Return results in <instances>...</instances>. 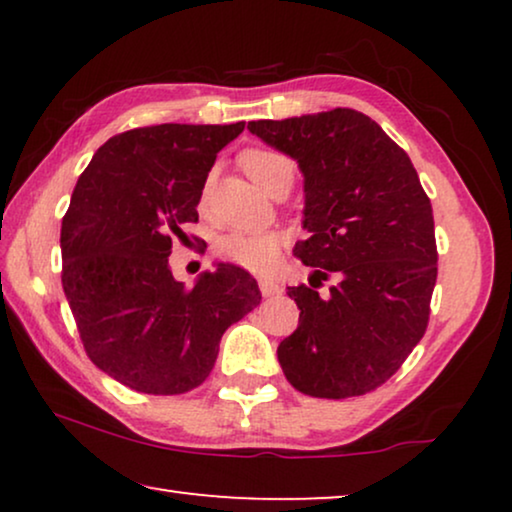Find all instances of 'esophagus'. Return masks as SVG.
Here are the masks:
<instances>
[{"instance_id": "1", "label": "esophagus", "mask_w": 512, "mask_h": 512, "mask_svg": "<svg viewBox=\"0 0 512 512\" xmlns=\"http://www.w3.org/2000/svg\"><path fill=\"white\" fill-rule=\"evenodd\" d=\"M258 289H261V293L265 298H270V296H277L279 291V284L277 282H272V279H258Z\"/></svg>"}]
</instances>
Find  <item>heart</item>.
Wrapping results in <instances>:
<instances>
[{
  "label": "heart",
  "instance_id": "b5f03b06",
  "mask_svg": "<svg viewBox=\"0 0 512 512\" xmlns=\"http://www.w3.org/2000/svg\"><path fill=\"white\" fill-rule=\"evenodd\" d=\"M242 167L258 186L265 188L279 174L289 172L293 177L291 160L277 151L249 149L242 153ZM282 247V235L275 230H230L216 244L226 261L251 272H268L275 268Z\"/></svg>",
  "mask_w": 512,
  "mask_h": 512
}]
</instances>
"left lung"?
Here are the masks:
<instances>
[{
    "mask_svg": "<svg viewBox=\"0 0 512 512\" xmlns=\"http://www.w3.org/2000/svg\"><path fill=\"white\" fill-rule=\"evenodd\" d=\"M251 135L303 172V228L293 249L314 270L289 286L298 328L277 347L286 380L314 398L363 396L422 340L438 275L431 200L408 153L354 109L251 121ZM328 276L336 284L318 296Z\"/></svg>",
    "mask_w": 512,
    "mask_h": 512,
    "instance_id": "left-lung-1",
    "label": "left lung"
}]
</instances>
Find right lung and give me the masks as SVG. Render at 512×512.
Instances as JSON below:
<instances>
[{
  "label": "right lung",
  "instance_id": "right-lung-1",
  "mask_svg": "<svg viewBox=\"0 0 512 512\" xmlns=\"http://www.w3.org/2000/svg\"><path fill=\"white\" fill-rule=\"evenodd\" d=\"M244 123H163L111 137L76 181L62 219V289L86 354L125 387L172 396L212 373L221 335L261 303L256 279L230 263L193 289L167 258L198 221L216 153Z\"/></svg>",
  "mask_w": 512,
  "mask_h": 512
}]
</instances>
